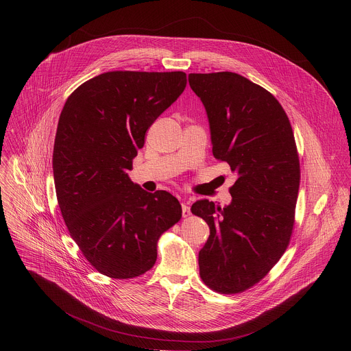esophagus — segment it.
<instances>
[{"label": "esophagus", "instance_id": "esophagus-1", "mask_svg": "<svg viewBox=\"0 0 351 351\" xmlns=\"http://www.w3.org/2000/svg\"><path fill=\"white\" fill-rule=\"evenodd\" d=\"M191 216V208L188 206V204L182 202V217H189Z\"/></svg>", "mask_w": 351, "mask_h": 351}]
</instances>
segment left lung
<instances>
[{"instance_id":"1","label":"left lung","mask_w":351,"mask_h":351,"mask_svg":"<svg viewBox=\"0 0 351 351\" xmlns=\"http://www.w3.org/2000/svg\"><path fill=\"white\" fill-rule=\"evenodd\" d=\"M209 119L212 152L237 174L232 201L192 205L210 235L199 252L202 282L221 295L258 284L288 249L300 160L288 114L262 86L231 71L189 74Z\"/></svg>"}]
</instances>
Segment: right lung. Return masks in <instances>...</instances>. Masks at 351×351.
<instances>
[{
    "mask_svg": "<svg viewBox=\"0 0 351 351\" xmlns=\"http://www.w3.org/2000/svg\"><path fill=\"white\" fill-rule=\"evenodd\" d=\"M186 86L184 71H108L78 86L60 112L52 169L70 237L101 274L135 278L155 265L158 241L182 208L128 177L151 124Z\"/></svg>",
    "mask_w": 351,
    "mask_h": 351,
    "instance_id": "obj_1",
    "label": "right lung"
}]
</instances>
